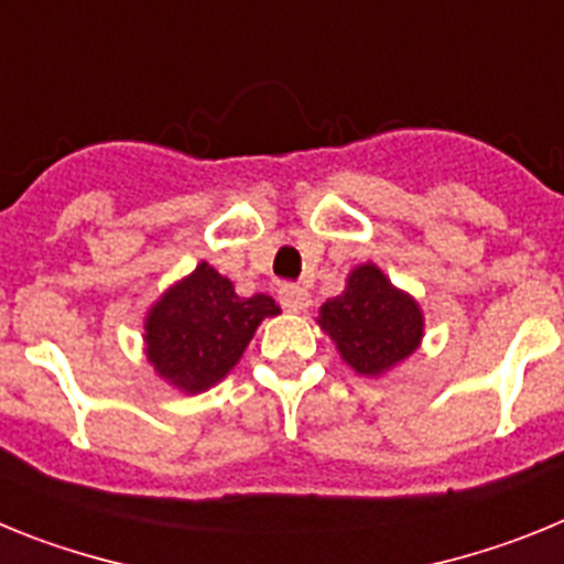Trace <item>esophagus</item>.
Returning <instances> with one entry per match:
<instances>
[{
    "label": "esophagus",
    "mask_w": 564,
    "mask_h": 564,
    "mask_svg": "<svg viewBox=\"0 0 564 564\" xmlns=\"http://www.w3.org/2000/svg\"><path fill=\"white\" fill-rule=\"evenodd\" d=\"M279 302H282V307H285V311L302 313L307 305H311V296H307L305 288L285 285L282 291H279Z\"/></svg>",
    "instance_id": "esophagus-1"
}]
</instances>
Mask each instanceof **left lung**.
Segmentation results:
<instances>
[{"mask_svg":"<svg viewBox=\"0 0 564 564\" xmlns=\"http://www.w3.org/2000/svg\"><path fill=\"white\" fill-rule=\"evenodd\" d=\"M318 327L358 376H381L417 350L423 313L372 262L352 268L347 288L318 311Z\"/></svg>","mask_w":564,"mask_h":564,"instance_id":"left-lung-1","label":"left lung"}]
</instances>
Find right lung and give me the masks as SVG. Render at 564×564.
<instances>
[{"label": "right lung", "instance_id": "1", "mask_svg": "<svg viewBox=\"0 0 564 564\" xmlns=\"http://www.w3.org/2000/svg\"><path fill=\"white\" fill-rule=\"evenodd\" d=\"M276 313L271 296H237L231 279L200 262L149 307L147 358L172 387L203 392L234 370L262 318Z\"/></svg>", "mask_w": 564, "mask_h": 564}]
</instances>
